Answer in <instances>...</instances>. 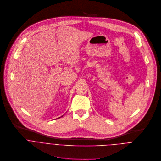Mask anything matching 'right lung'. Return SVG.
<instances>
[{
  "label": "right lung",
  "instance_id": "obj_1",
  "mask_svg": "<svg viewBox=\"0 0 161 161\" xmlns=\"http://www.w3.org/2000/svg\"><path fill=\"white\" fill-rule=\"evenodd\" d=\"M61 117H63V115H62V116H61ZM60 117H58V119H59V118H60Z\"/></svg>",
  "mask_w": 161,
  "mask_h": 161
}]
</instances>
